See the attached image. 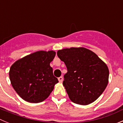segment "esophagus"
Segmentation results:
<instances>
[{
  "label": "esophagus",
  "instance_id": "1",
  "mask_svg": "<svg viewBox=\"0 0 123 123\" xmlns=\"http://www.w3.org/2000/svg\"><path fill=\"white\" fill-rule=\"evenodd\" d=\"M58 81H59L60 82H63V78L62 76H60L58 78Z\"/></svg>",
  "mask_w": 123,
  "mask_h": 123
}]
</instances>
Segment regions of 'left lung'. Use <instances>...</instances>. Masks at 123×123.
<instances>
[{"label":"left lung","instance_id":"left-lung-1","mask_svg":"<svg viewBox=\"0 0 123 123\" xmlns=\"http://www.w3.org/2000/svg\"><path fill=\"white\" fill-rule=\"evenodd\" d=\"M57 55L67 68L63 84L70 100L83 105L96 100L108 84L109 70L106 64L83 47L60 50Z\"/></svg>","mask_w":123,"mask_h":123}]
</instances>
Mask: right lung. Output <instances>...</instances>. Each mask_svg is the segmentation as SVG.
I'll return each mask as SVG.
<instances>
[{
  "mask_svg": "<svg viewBox=\"0 0 123 123\" xmlns=\"http://www.w3.org/2000/svg\"><path fill=\"white\" fill-rule=\"evenodd\" d=\"M55 56L54 51H38L12 65L9 71L11 84L23 99L39 103L49 96L58 82L50 66Z\"/></svg>",
  "mask_w": 123,
  "mask_h": 123,
  "instance_id": "add662e5",
  "label": "right lung"
}]
</instances>
